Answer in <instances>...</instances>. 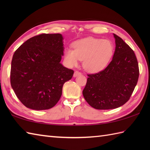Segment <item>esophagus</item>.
Listing matches in <instances>:
<instances>
[{
    "instance_id": "obj_1",
    "label": "esophagus",
    "mask_w": 150,
    "mask_h": 150,
    "mask_svg": "<svg viewBox=\"0 0 150 150\" xmlns=\"http://www.w3.org/2000/svg\"><path fill=\"white\" fill-rule=\"evenodd\" d=\"M80 75H81V72H79V71H75L74 72V74H73V77H77V76Z\"/></svg>"
}]
</instances>
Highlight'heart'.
<instances>
[{"label": "heart", "instance_id": "1", "mask_svg": "<svg viewBox=\"0 0 150 150\" xmlns=\"http://www.w3.org/2000/svg\"><path fill=\"white\" fill-rule=\"evenodd\" d=\"M73 50L66 48L64 59L68 65L73 67L83 60L84 68L89 72H97L108 66L114 52L113 43L109 40L87 38L76 41L73 44Z\"/></svg>", "mask_w": 150, "mask_h": 150}]
</instances>
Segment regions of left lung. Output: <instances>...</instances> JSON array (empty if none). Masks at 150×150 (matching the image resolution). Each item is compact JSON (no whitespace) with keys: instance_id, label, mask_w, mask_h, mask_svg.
<instances>
[{"instance_id":"obj_1","label":"left lung","mask_w":150,"mask_h":150,"mask_svg":"<svg viewBox=\"0 0 150 150\" xmlns=\"http://www.w3.org/2000/svg\"><path fill=\"white\" fill-rule=\"evenodd\" d=\"M115 50L111 62L103 71L88 75L82 94L97 110L115 109L128 101L137 83L139 69L135 53L128 44L113 34Z\"/></svg>"}]
</instances>
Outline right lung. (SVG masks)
<instances>
[{
	"instance_id": "obj_1",
	"label": "right lung",
	"mask_w": 150,
	"mask_h": 150,
	"mask_svg": "<svg viewBox=\"0 0 150 150\" xmlns=\"http://www.w3.org/2000/svg\"><path fill=\"white\" fill-rule=\"evenodd\" d=\"M64 50L61 34L44 33L30 38L15 51L11 86L25 106L44 110L58 103L64 84L74 73L60 63Z\"/></svg>"
}]
</instances>
